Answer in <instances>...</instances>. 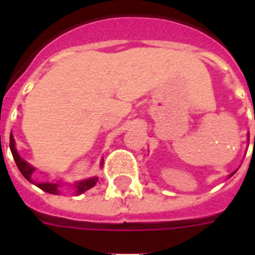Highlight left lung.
Here are the masks:
<instances>
[{
    "instance_id": "obj_1",
    "label": "left lung",
    "mask_w": 255,
    "mask_h": 255,
    "mask_svg": "<svg viewBox=\"0 0 255 255\" xmlns=\"http://www.w3.org/2000/svg\"><path fill=\"white\" fill-rule=\"evenodd\" d=\"M232 174H233V173H232ZM232 174H230V176H232Z\"/></svg>"
}]
</instances>
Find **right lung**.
<instances>
[{
	"label": "right lung",
	"mask_w": 255,
	"mask_h": 255,
	"mask_svg": "<svg viewBox=\"0 0 255 255\" xmlns=\"http://www.w3.org/2000/svg\"><path fill=\"white\" fill-rule=\"evenodd\" d=\"M10 151H11L14 161L17 164L18 169H19V172L22 173V176H23L27 181L33 182V180H31V174H33V172L35 170V168L26 163L25 160L18 155L17 149H15V141H14V137L11 133H10ZM96 181H98V177H91L87 178V180H83V181L75 182V184H74V186H75V194L85 193L86 190H88L90 188H92V186L95 185ZM37 186L50 194L59 193V189H58V188H59V182H57V184H54V182H37Z\"/></svg>",
	"instance_id": "obj_1"
}]
</instances>
